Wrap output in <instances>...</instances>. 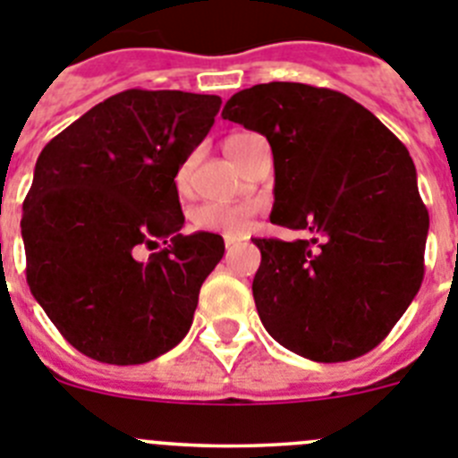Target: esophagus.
Listing matches in <instances>:
<instances>
[{"instance_id": "obj_1", "label": "esophagus", "mask_w": 458, "mask_h": 458, "mask_svg": "<svg viewBox=\"0 0 458 458\" xmlns=\"http://www.w3.org/2000/svg\"><path fill=\"white\" fill-rule=\"evenodd\" d=\"M236 242H238V238H225V248L232 250L233 245H236Z\"/></svg>"}]
</instances>
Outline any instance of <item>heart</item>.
<instances>
[{
    "instance_id": "heart-1",
    "label": "heart",
    "mask_w": 458,
    "mask_h": 458,
    "mask_svg": "<svg viewBox=\"0 0 458 458\" xmlns=\"http://www.w3.org/2000/svg\"><path fill=\"white\" fill-rule=\"evenodd\" d=\"M252 137L250 132H236V135L226 137L225 151L241 144L242 140ZM188 167H181L176 174V185L183 192L188 188ZM254 216V206L250 204H201L190 213V222H192L194 232L204 233H220L226 238H236L250 229V222Z\"/></svg>"
}]
</instances>
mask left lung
Segmentation results:
<instances>
[{
  "mask_svg": "<svg viewBox=\"0 0 458 458\" xmlns=\"http://www.w3.org/2000/svg\"><path fill=\"white\" fill-rule=\"evenodd\" d=\"M222 116L273 148V225L305 241L254 238L259 318L284 349L346 362L390 335L424 277L428 213L408 148L369 109L333 89L268 82Z\"/></svg>",
  "mask_w": 458,
  "mask_h": 458,
  "instance_id": "8db88e82",
  "label": "left lung"
}]
</instances>
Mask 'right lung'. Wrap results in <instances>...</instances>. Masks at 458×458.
<instances>
[{
	"instance_id": "right-lung-1",
	"label": "right lung",
	"mask_w": 458,
	"mask_h": 458,
	"mask_svg": "<svg viewBox=\"0 0 458 458\" xmlns=\"http://www.w3.org/2000/svg\"><path fill=\"white\" fill-rule=\"evenodd\" d=\"M220 96L128 89L46 144L22 204L27 284L80 353L141 365L188 335L225 254L183 236L176 174L216 123ZM168 243L140 262L141 247Z\"/></svg>"
}]
</instances>
